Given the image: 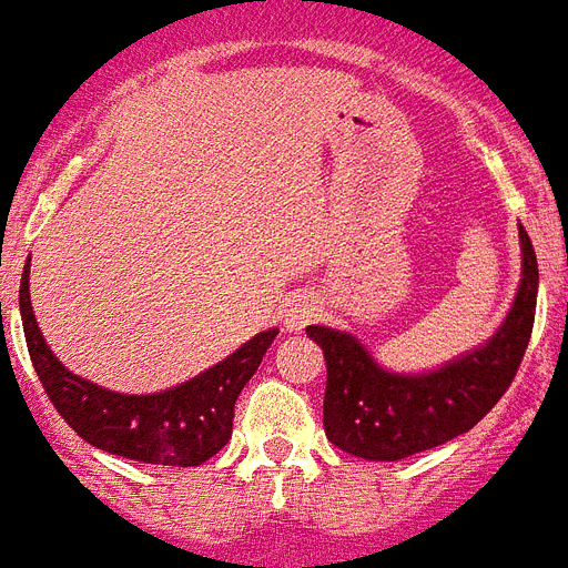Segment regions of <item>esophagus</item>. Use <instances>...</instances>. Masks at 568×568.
Segmentation results:
<instances>
[{
	"label": "esophagus",
	"mask_w": 568,
	"mask_h": 568,
	"mask_svg": "<svg viewBox=\"0 0 568 568\" xmlns=\"http://www.w3.org/2000/svg\"><path fill=\"white\" fill-rule=\"evenodd\" d=\"M312 317H314V308L306 297H294L283 306V323L288 332H300L303 326H308Z\"/></svg>",
	"instance_id": "34e87169"
}]
</instances>
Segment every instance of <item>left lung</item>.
<instances>
[{"instance_id": "left-lung-1", "label": "left lung", "mask_w": 568, "mask_h": 568, "mask_svg": "<svg viewBox=\"0 0 568 568\" xmlns=\"http://www.w3.org/2000/svg\"><path fill=\"white\" fill-rule=\"evenodd\" d=\"M523 280L503 326L476 349L427 369L393 373L349 332L308 326L326 357L323 427L335 447L369 462H398L468 433L511 387L537 308V256L519 225Z\"/></svg>"}]
</instances>
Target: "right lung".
<instances>
[{
    "instance_id": "obj_1",
    "label": "right lung",
    "mask_w": 568,
    "mask_h": 568,
    "mask_svg": "<svg viewBox=\"0 0 568 568\" xmlns=\"http://www.w3.org/2000/svg\"><path fill=\"white\" fill-rule=\"evenodd\" d=\"M28 274L31 256L19 285V314L26 328L28 355L57 413L80 438L123 459L175 468H195L231 442L236 398L260 369L262 355L274 343L276 328L260 332L225 361L179 387L150 395L114 393L80 378L60 364V357L42 337L31 308Z\"/></svg>"
}]
</instances>
